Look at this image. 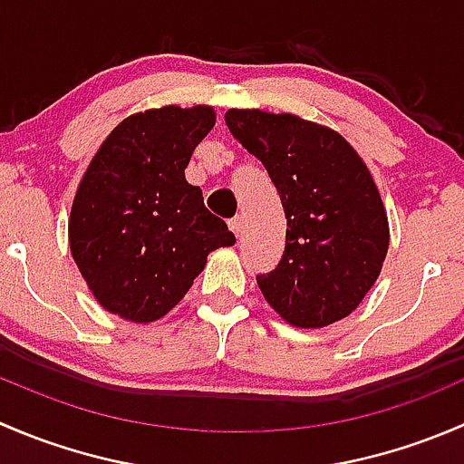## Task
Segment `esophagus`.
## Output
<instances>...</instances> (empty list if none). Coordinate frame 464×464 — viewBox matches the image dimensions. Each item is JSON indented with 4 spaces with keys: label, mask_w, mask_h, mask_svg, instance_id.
I'll return each instance as SVG.
<instances>
[{
    "label": "esophagus",
    "mask_w": 464,
    "mask_h": 464,
    "mask_svg": "<svg viewBox=\"0 0 464 464\" xmlns=\"http://www.w3.org/2000/svg\"><path fill=\"white\" fill-rule=\"evenodd\" d=\"M228 227H231V231L236 233V236H240L242 228H245V219H242V215H236V218L228 222Z\"/></svg>",
    "instance_id": "1"
}]
</instances>
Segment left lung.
<instances>
[{"mask_svg": "<svg viewBox=\"0 0 464 464\" xmlns=\"http://www.w3.org/2000/svg\"><path fill=\"white\" fill-rule=\"evenodd\" d=\"M228 130L269 172L287 218L278 266L256 276L296 327L345 319L375 285L388 218L371 170L339 132L294 114L228 110Z\"/></svg>", "mask_w": 464, "mask_h": 464, "instance_id": "1", "label": "left lung"}]
</instances>
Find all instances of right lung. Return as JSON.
Here are the masks:
<instances>
[{
  "label": "right lung",
  "instance_id": "1",
  "mask_svg": "<svg viewBox=\"0 0 464 464\" xmlns=\"http://www.w3.org/2000/svg\"><path fill=\"white\" fill-rule=\"evenodd\" d=\"M213 125L208 105L145 110L121 121L93 154L73 198L69 246L111 314L161 319L186 296L206 256L236 245L184 175Z\"/></svg>",
  "mask_w": 464,
  "mask_h": 464
}]
</instances>
